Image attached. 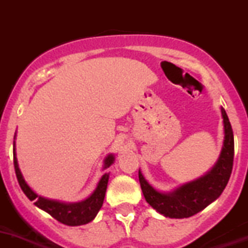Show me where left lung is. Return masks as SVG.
<instances>
[{
    "label": "left lung",
    "mask_w": 248,
    "mask_h": 248,
    "mask_svg": "<svg viewBox=\"0 0 248 248\" xmlns=\"http://www.w3.org/2000/svg\"><path fill=\"white\" fill-rule=\"evenodd\" d=\"M220 112L223 118V146L217 163L204 175L165 193L154 188L142 175L141 170H139V180L143 197L147 203L164 217H191L213 203L226 188L233 166L234 140L228 116L223 108H220Z\"/></svg>",
    "instance_id": "left-lung-1"
}]
</instances>
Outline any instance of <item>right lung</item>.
<instances>
[{
	"label": "right lung",
	"instance_id": "obj_1",
	"mask_svg": "<svg viewBox=\"0 0 248 248\" xmlns=\"http://www.w3.org/2000/svg\"><path fill=\"white\" fill-rule=\"evenodd\" d=\"M16 137V134H15ZM114 163V155L113 154H108L106 156L105 161H103V170L109 168ZM14 165L16 176H17L18 184L21 186L22 191L25 195L28 197L30 201H35L34 204L37 208L43 209L44 212L49 213L51 217H54L60 223L66 224V226H82V224L89 223L93 220L97 216V213L101 209L103 201H105L106 190H107L108 179H109V172H106L99 179L97 188L94 189L92 194L89 195L88 198L82 202H76V203H66V202L55 201V199H49L45 197L36 194L30 185L25 182L22 172L18 168L17 157H16V149H15V141H14Z\"/></svg>",
	"mask_w": 248,
	"mask_h": 248
}]
</instances>
